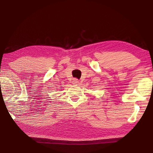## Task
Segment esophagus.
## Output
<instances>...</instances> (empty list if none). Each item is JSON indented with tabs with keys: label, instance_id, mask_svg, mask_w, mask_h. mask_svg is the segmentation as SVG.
Returning <instances> with one entry per match:
<instances>
[{
	"label": "esophagus",
	"instance_id": "esophagus-1",
	"mask_svg": "<svg viewBox=\"0 0 153 153\" xmlns=\"http://www.w3.org/2000/svg\"><path fill=\"white\" fill-rule=\"evenodd\" d=\"M72 83H73V84H78V83H79V81L76 79H74L72 81Z\"/></svg>",
	"mask_w": 153,
	"mask_h": 153
}]
</instances>
